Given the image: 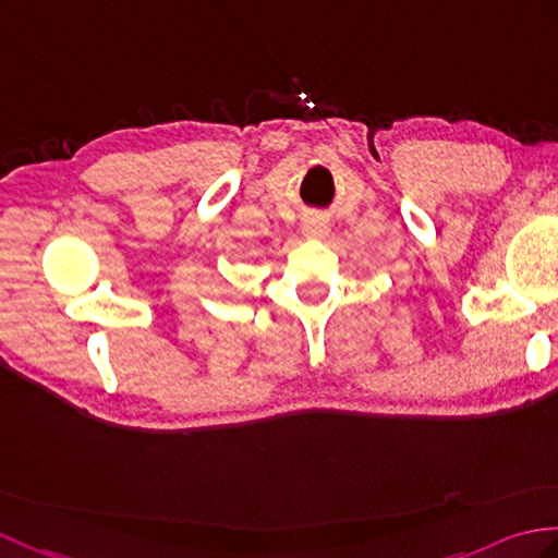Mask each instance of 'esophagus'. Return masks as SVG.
<instances>
[{"instance_id": "esophagus-1", "label": "esophagus", "mask_w": 558, "mask_h": 558, "mask_svg": "<svg viewBox=\"0 0 558 558\" xmlns=\"http://www.w3.org/2000/svg\"><path fill=\"white\" fill-rule=\"evenodd\" d=\"M302 230H304V235H306V238H326L330 228H328V220H326V218H320V216H311V218H306V220H304Z\"/></svg>"}]
</instances>
